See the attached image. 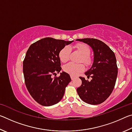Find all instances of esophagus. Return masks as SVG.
Listing matches in <instances>:
<instances>
[{"instance_id":"34e87169","label":"esophagus","mask_w":132,"mask_h":132,"mask_svg":"<svg viewBox=\"0 0 132 132\" xmlns=\"http://www.w3.org/2000/svg\"><path fill=\"white\" fill-rule=\"evenodd\" d=\"M70 77H71V80H73L75 79V77L74 76H70Z\"/></svg>"}]
</instances>
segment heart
I'll use <instances>...</instances> for the list:
<instances>
[{
  "label": "heart",
  "mask_w": 132,
  "mask_h": 132,
  "mask_svg": "<svg viewBox=\"0 0 132 132\" xmlns=\"http://www.w3.org/2000/svg\"><path fill=\"white\" fill-rule=\"evenodd\" d=\"M77 51L82 55L80 57V61L88 65L91 63V59L89 54H90V49L88 46L86 44H80L75 46ZM70 50L69 46H65L59 52V59L62 62H66L69 60L70 56ZM84 69V66L81 63H69L65 64L63 67V70L65 72L69 73L71 76H75L82 72Z\"/></svg>",
  "instance_id": "1"
}]
</instances>
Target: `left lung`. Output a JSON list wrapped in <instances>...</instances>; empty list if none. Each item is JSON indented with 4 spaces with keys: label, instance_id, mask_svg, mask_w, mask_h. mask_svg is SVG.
<instances>
[{
    "label": "left lung",
    "instance_id": "8db88e82",
    "mask_svg": "<svg viewBox=\"0 0 132 132\" xmlns=\"http://www.w3.org/2000/svg\"><path fill=\"white\" fill-rule=\"evenodd\" d=\"M77 41L88 45L94 52L92 66L85 73L92 80L89 81L84 77L81 86L77 88L80 98L86 103L97 105L104 102L114 88L118 75L115 55L108 45L94 38L77 39Z\"/></svg>",
    "mask_w": 132,
    "mask_h": 132
}]
</instances>
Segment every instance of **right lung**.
I'll list each match as a JSON object with an SVG mask.
<instances>
[{
    "instance_id": "right-lung-1",
    "label": "right lung",
    "mask_w": 132,
    "mask_h": 132,
    "mask_svg": "<svg viewBox=\"0 0 132 132\" xmlns=\"http://www.w3.org/2000/svg\"><path fill=\"white\" fill-rule=\"evenodd\" d=\"M74 41H66L46 37L31 44L23 61L26 87L35 101L43 106H51L63 98L66 87L71 81L68 73L52 77L62 68L59 52Z\"/></svg>"
}]
</instances>
